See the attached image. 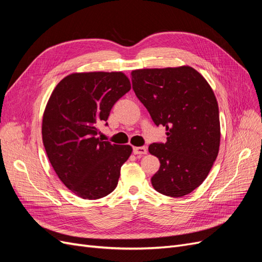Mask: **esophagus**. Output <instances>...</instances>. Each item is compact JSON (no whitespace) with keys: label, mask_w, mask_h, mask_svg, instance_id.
<instances>
[{"label":"esophagus","mask_w":262,"mask_h":262,"mask_svg":"<svg viewBox=\"0 0 262 262\" xmlns=\"http://www.w3.org/2000/svg\"><path fill=\"white\" fill-rule=\"evenodd\" d=\"M133 153L136 155H144V154L147 153V148L145 146L133 147Z\"/></svg>","instance_id":"34e87169"}]
</instances>
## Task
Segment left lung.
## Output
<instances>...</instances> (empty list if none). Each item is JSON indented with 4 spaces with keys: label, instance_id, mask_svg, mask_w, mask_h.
Segmentation results:
<instances>
[{
    "label": "left lung",
    "instance_id": "obj_1",
    "mask_svg": "<svg viewBox=\"0 0 262 262\" xmlns=\"http://www.w3.org/2000/svg\"><path fill=\"white\" fill-rule=\"evenodd\" d=\"M132 87L156 125L166 128L165 143L148 152L160 160L150 179L156 191L171 198L192 192L216 160L221 126L219 105L207 80L191 67L140 69Z\"/></svg>",
    "mask_w": 262,
    "mask_h": 262
}]
</instances>
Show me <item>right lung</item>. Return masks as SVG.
<instances>
[{
  "mask_svg": "<svg viewBox=\"0 0 262 262\" xmlns=\"http://www.w3.org/2000/svg\"><path fill=\"white\" fill-rule=\"evenodd\" d=\"M131 89L122 72H75L58 83L42 116V142L50 164L71 191L87 200L113 192L130 145L97 137L115 102Z\"/></svg>",
  "mask_w": 262,
  "mask_h": 262,
  "instance_id": "right-lung-1",
  "label": "right lung"
}]
</instances>
